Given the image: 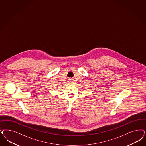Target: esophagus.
Instances as JSON below:
<instances>
[{
    "label": "esophagus",
    "instance_id": "1",
    "mask_svg": "<svg viewBox=\"0 0 146 146\" xmlns=\"http://www.w3.org/2000/svg\"><path fill=\"white\" fill-rule=\"evenodd\" d=\"M69 83H70V84H73L72 80H69Z\"/></svg>",
    "mask_w": 146,
    "mask_h": 146
}]
</instances>
